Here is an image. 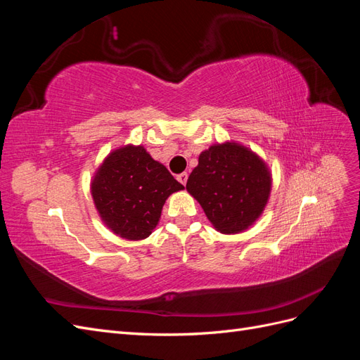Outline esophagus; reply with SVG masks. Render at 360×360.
I'll return each mask as SVG.
<instances>
[{
	"label": "esophagus",
	"instance_id": "34e87169",
	"mask_svg": "<svg viewBox=\"0 0 360 360\" xmlns=\"http://www.w3.org/2000/svg\"><path fill=\"white\" fill-rule=\"evenodd\" d=\"M177 180L183 184V186H184V184H186L188 183V172H181V174H179V176H177Z\"/></svg>",
	"mask_w": 360,
	"mask_h": 360
}]
</instances>
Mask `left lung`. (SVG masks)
<instances>
[{"instance_id":"obj_1","label":"left lung","mask_w":360,"mask_h":360,"mask_svg":"<svg viewBox=\"0 0 360 360\" xmlns=\"http://www.w3.org/2000/svg\"><path fill=\"white\" fill-rule=\"evenodd\" d=\"M186 189L216 231L238 234L263 214L271 192V172L255 151L225 141L201 151Z\"/></svg>"}]
</instances>
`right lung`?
<instances>
[{
	"mask_svg": "<svg viewBox=\"0 0 360 360\" xmlns=\"http://www.w3.org/2000/svg\"><path fill=\"white\" fill-rule=\"evenodd\" d=\"M90 186L102 222L126 240L147 238L169 195L184 189L144 146L134 144L112 150L96 169Z\"/></svg>",
	"mask_w": 360,
	"mask_h": 360,
	"instance_id": "add662e5",
	"label": "right lung"
}]
</instances>
